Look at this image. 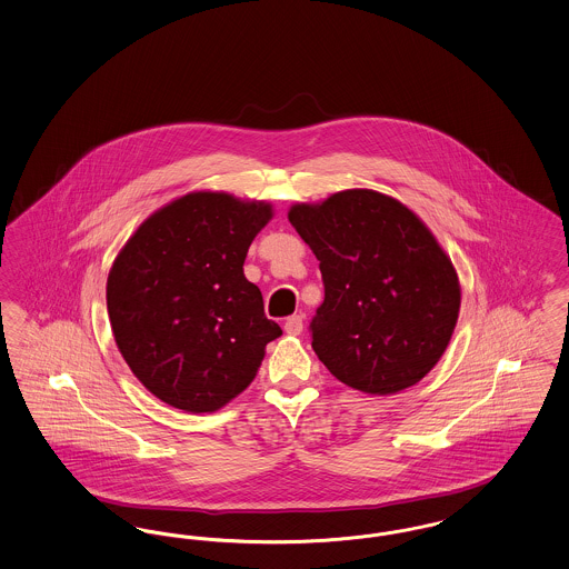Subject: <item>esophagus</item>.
<instances>
[{
	"label": "esophagus",
	"instance_id": "esophagus-1",
	"mask_svg": "<svg viewBox=\"0 0 569 569\" xmlns=\"http://www.w3.org/2000/svg\"><path fill=\"white\" fill-rule=\"evenodd\" d=\"M283 330L290 335V337H298L302 332V316H290L283 323Z\"/></svg>",
	"mask_w": 569,
	"mask_h": 569
}]
</instances>
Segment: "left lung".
<instances>
[{"label":"left lung","instance_id":"8db88e82","mask_svg":"<svg viewBox=\"0 0 569 569\" xmlns=\"http://www.w3.org/2000/svg\"><path fill=\"white\" fill-rule=\"evenodd\" d=\"M288 220L319 260L311 345L323 366L372 396L419 383L442 358L461 305L453 262L430 228L366 188L292 204Z\"/></svg>","mask_w":569,"mask_h":569}]
</instances>
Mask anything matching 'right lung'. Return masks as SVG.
<instances>
[{"label": "right lung", "mask_w": 569, "mask_h": 569, "mask_svg": "<svg viewBox=\"0 0 569 569\" xmlns=\"http://www.w3.org/2000/svg\"><path fill=\"white\" fill-rule=\"evenodd\" d=\"M273 207L190 192L154 211L116 256L108 316L124 362L164 405L213 412L250 386L281 328L243 262Z\"/></svg>", "instance_id": "add662e5"}]
</instances>
